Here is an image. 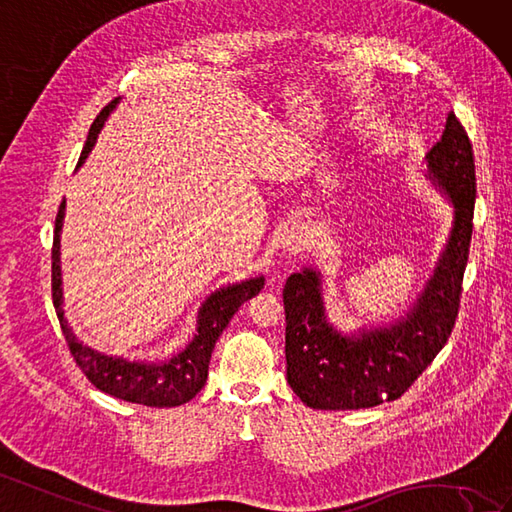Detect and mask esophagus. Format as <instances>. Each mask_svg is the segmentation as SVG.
<instances>
[{
    "mask_svg": "<svg viewBox=\"0 0 512 512\" xmlns=\"http://www.w3.org/2000/svg\"><path fill=\"white\" fill-rule=\"evenodd\" d=\"M310 243V228L306 224H293L284 234V250L288 254H299L308 247Z\"/></svg>",
    "mask_w": 512,
    "mask_h": 512,
    "instance_id": "esophagus-1",
    "label": "esophagus"
}]
</instances>
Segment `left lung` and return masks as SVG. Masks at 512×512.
Listing matches in <instances>:
<instances>
[{
  "label": "left lung",
  "mask_w": 512,
  "mask_h": 512,
  "mask_svg": "<svg viewBox=\"0 0 512 512\" xmlns=\"http://www.w3.org/2000/svg\"><path fill=\"white\" fill-rule=\"evenodd\" d=\"M428 170L454 204V228L433 278L403 321L357 338L325 321L319 275L293 273L284 286L286 377L312 409H368L403 396L448 342L459 316L474 228L476 170L467 131L448 114Z\"/></svg>",
  "instance_id": "8db88e82"
}]
</instances>
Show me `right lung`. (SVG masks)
<instances>
[{"label":"right lung","instance_id":"add662e5","mask_svg":"<svg viewBox=\"0 0 512 512\" xmlns=\"http://www.w3.org/2000/svg\"><path fill=\"white\" fill-rule=\"evenodd\" d=\"M118 99H114L103 112L92 122L88 140L84 150H81L79 165L88 157L90 148L96 142L107 114L112 112ZM64 217V202L60 204L58 215H55V230H53V247H51V297L55 314L62 327L66 347L71 351L75 364L84 372L86 379L109 396L127 400V403H137L146 407H178L196 396L209 375L211 353L219 334L226 329L230 319L241 308V303L260 293L265 280L254 278L241 284L217 290L215 295L206 299V303L198 316V334L191 340L189 347L172 357L165 364H137L127 362L120 357H107L84 347L75 336L71 327L64 321L62 312V288H60V228Z\"/></svg>","mask_w":512,"mask_h":512}]
</instances>
